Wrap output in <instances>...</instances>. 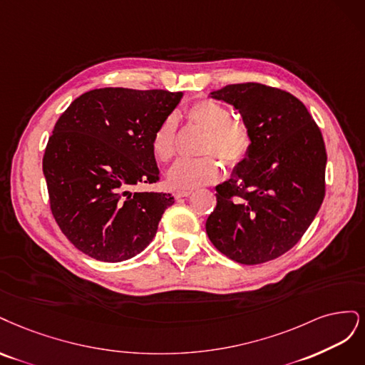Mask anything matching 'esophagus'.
I'll return each mask as SVG.
<instances>
[{"label":"esophagus","mask_w":365,"mask_h":365,"mask_svg":"<svg viewBox=\"0 0 365 365\" xmlns=\"http://www.w3.org/2000/svg\"><path fill=\"white\" fill-rule=\"evenodd\" d=\"M192 191H178L175 192V198H183V197H190Z\"/></svg>","instance_id":"obj_1"}]
</instances>
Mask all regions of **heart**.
<instances>
[{"label": "heart", "mask_w": 365, "mask_h": 365, "mask_svg": "<svg viewBox=\"0 0 365 365\" xmlns=\"http://www.w3.org/2000/svg\"><path fill=\"white\" fill-rule=\"evenodd\" d=\"M185 118L206 132L203 153H214L229 167H240L252 151V133L242 121L233 120L230 110L220 101L203 98L185 109ZM178 124L167 116L151 136V151L156 160L167 163L175 155ZM222 174L221 163L214 156L182 159L168 171V183L174 190H195L218 180Z\"/></svg>", "instance_id": "1"}]
</instances>
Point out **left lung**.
I'll return each instance as SVG.
<instances>
[{
	"instance_id": "1",
	"label": "left lung",
	"mask_w": 365,
	"mask_h": 365,
	"mask_svg": "<svg viewBox=\"0 0 365 365\" xmlns=\"http://www.w3.org/2000/svg\"><path fill=\"white\" fill-rule=\"evenodd\" d=\"M238 109L252 133L250 156L218 185L206 233L244 265L273 261L308 230L326 194V147L319 125L289 92L261 83L210 92Z\"/></svg>"
}]
</instances>
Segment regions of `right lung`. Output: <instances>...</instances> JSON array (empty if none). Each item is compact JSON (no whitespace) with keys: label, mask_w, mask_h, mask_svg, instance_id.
<instances>
[{"label":"right lung","mask_w":365,"mask_h":365,"mask_svg":"<svg viewBox=\"0 0 365 365\" xmlns=\"http://www.w3.org/2000/svg\"><path fill=\"white\" fill-rule=\"evenodd\" d=\"M183 93L101 88L57 120L42 159L56 222L76 249L103 262L136 256L155 238L174 197L132 192L159 182L151 136Z\"/></svg>","instance_id":"obj_1"}]
</instances>
